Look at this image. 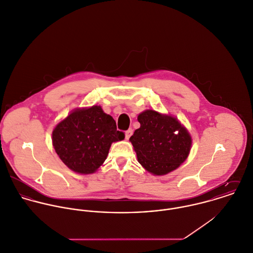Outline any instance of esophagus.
Segmentation results:
<instances>
[{
	"label": "esophagus",
	"mask_w": 253,
	"mask_h": 253,
	"mask_svg": "<svg viewBox=\"0 0 253 253\" xmlns=\"http://www.w3.org/2000/svg\"><path fill=\"white\" fill-rule=\"evenodd\" d=\"M132 133H133V130H132V128H129V129H127V130L126 131V139H129V137L132 135Z\"/></svg>",
	"instance_id": "obj_1"
}]
</instances>
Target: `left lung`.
<instances>
[{"label":"left lung","instance_id":"left-lung-1","mask_svg":"<svg viewBox=\"0 0 253 253\" xmlns=\"http://www.w3.org/2000/svg\"><path fill=\"white\" fill-rule=\"evenodd\" d=\"M140 127L129 138L138 162L146 170L166 174L187 158L191 137L186 128L170 116L147 110L137 118Z\"/></svg>","mask_w":253,"mask_h":253}]
</instances>
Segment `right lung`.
<instances>
[{"label":"right lung","instance_id":"1","mask_svg":"<svg viewBox=\"0 0 253 253\" xmlns=\"http://www.w3.org/2000/svg\"><path fill=\"white\" fill-rule=\"evenodd\" d=\"M53 146L71 169L92 173L107 158L113 142L123 140L115 120L100 106L77 109L59 123L52 134Z\"/></svg>","mask_w":253,"mask_h":253}]
</instances>
